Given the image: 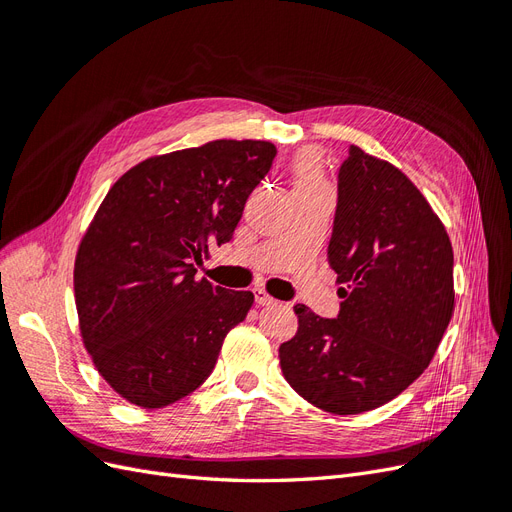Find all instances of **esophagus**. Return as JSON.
<instances>
[{"label":"esophagus","instance_id":"34e87169","mask_svg":"<svg viewBox=\"0 0 512 512\" xmlns=\"http://www.w3.org/2000/svg\"><path fill=\"white\" fill-rule=\"evenodd\" d=\"M254 299L258 305L262 307H269V305H277V301L273 297H269V294L262 290V288H254Z\"/></svg>","mask_w":512,"mask_h":512}]
</instances>
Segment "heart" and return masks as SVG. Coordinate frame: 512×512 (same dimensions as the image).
Here are the masks:
<instances>
[{
    "instance_id": "1",
    "label": "heart",
    "mask_w": 512,
    "mask_h": 512,
    "mask_svg": "<svg viewBox=\"0 0 512 512\" xmlns=\"http://www.w3.org/2000/svg\"><path fill=\"white\" fill-rule=\"evenodd\" d=\"M299 185H320L322 183V164L314 151H307L297 164Z\"/></svg>"
}]
</instances>
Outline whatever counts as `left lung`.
I'll return each mask as SVG.
<instances>
[{"label":"left lung","instance_id":"8db88e82","mask_svg":"<svg viewBox=\"0 0 512 512\" xmlns=\"http://www.w3.org/2000/svg\"><path fill=\"white\" fill-rule=\"evenodd\" d=\"M327 258L346 286L339 314L294 305L299 331L280 365L309 404L361 414L406 391L436 354L455 307L453 247L399 168L350 145Z\"/></svg>","mask_w":512,"mask_h":512}]
</instances>
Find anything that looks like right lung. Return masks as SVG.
Masks as SVG:
<instances>
[{"instance_id":"right-lung-1","label":"right lung","mask_w":512,"mask_h":512,"mask_svg":"<svg viewBox=\"0 0 512 512\" xmlns=\"http://www.w3.org/2000/svg\"><path fill=\"white\" fill-rule=\"evenodd\" d=\"M267 141H213L130 168L89 224L74 262L81 335L102 378L141 408L203 384L250 290L196 280L194 260L232 239L275 158Z\"/></svg>"}]
</instances>
